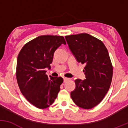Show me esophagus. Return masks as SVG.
Returning a JSON list of instances; mask_svg holds the SVG:
<instances>
[{
    "mask_svg": "<svg viewBox=\"0 0 128 128\" xmlns=\"http://www.w3.org/2000/svg\"><path fill=\"white\" fill-rule=\"evenodd\" d=\"M70 80V79L67 78H64V82H66L68 81V80Z\"/></svg>",
    "mask_w": 128,
    "mask_h": 128,
    "instance_id": "esophagus-1",
    "label": "esophagus"
}]
</instances>
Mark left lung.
Returning a JSON list of instances; mask_svg holds the SVG:
<instances>
[{"instance_id": "1", "label": "left lung", "mask_w": 128, "mask_h": 128, "mask_svg": "<svg viewBox=\"0 0 128 128\" xmlns=\"http://www.w3.org/2000/svg\"><path fill=\"white\" fill-rule=\"evenodd\" d=\"M69 49L78 62L84 64L86 79L74 80L71 98L79 107L91 109L102 100L109 90L112 66L108 50L102 41L88 34L65 36Z\"/></svg>"}]
</instances>
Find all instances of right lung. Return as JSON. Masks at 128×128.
I'll return each instance as SVG.
<instances>
[{"mask_svg": "<svg viewBox=\"0 0 128 128\" xmlns=\"http://www.w3.org/2000/svg\"><path fill=\"white\" fill-rule=\"evenodd\" d=\"M66 42L62 36H42L26 43L19 52L16 78L19 88L28 101L44 109L55 101L63 82L61 77L48 78L54 53Z\"/></svg>", "mask_w": 128, "mask_h": 128, "instance_id": "add662e5", "label": "right lung"}]
</instances>
